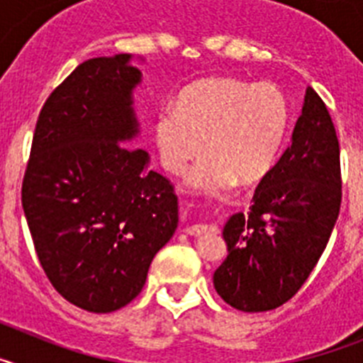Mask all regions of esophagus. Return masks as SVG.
<instances>
[{"label":"esophagus","instance_id":"34e87169","mask_svg":"<svg viewBox=\"0 0 363 363\" xmlns=\"http://www.w3.org/2000/svg\"><path fill=\"white\" fill-rule=\"evenodd\" d=\"M218 227L216 225H205V223H196V225H191L185 229V233L189 236H201V234H211V233H216Z\"/></svg>","mask_w":363,"mask_h":363}]
</instances>
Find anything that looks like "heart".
<instances>
[{"mask_svg": "<svg viewBox=\"0 0 363 363\" xmlns=\"http://www.w3.org/2000/svg\"><path fill=\"white\" fill-rule=\"evenodd\" d=\"M291 123L287 96L272 83H249L213 76L179 92L174 107L154 121L160 162L171 174L207 156L189 174L196 191L218 192L229 185H252L271 172Z\"/></svg>", "mask_w": 363, "mask_h": 363, "instance_id": "obj_1", "label": "heart"}]
</instances>
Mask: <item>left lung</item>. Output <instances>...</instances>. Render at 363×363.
Instances as JSON below:
<instances>
[{"label":"left lung","instance_id":"8db88e82","mask_svg":"<svg viewBox=\"0 0 363 363\" xmlns=\"http://www.w3.org/2000/svg\"><path fill=\"white\" fill-rule=\"evenodd\" d=\"M342 201L340 145L329 111L307 86L291 145L259 182L249 213L223 227L227 258L214 289L234 309L264 313L300 291L325 251Z\"/></svg>","mask_w":363,"mask_h":363}]
</instances>
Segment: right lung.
<instances>
[{
  "instance_id": "right-lung-1",
  "label": "right lung",
  "mask_w": 363,
  "mask_h": 363,
  "mask_svg": "<svg viewBox=\"0 0 363 363\" xmlns=\"http://www.w3.org/2000/svg\"><path fill=\"white\" fill-rule=\"evenodd\" d=\"M133 54L92 57L45 101L21 187L36 255L54 289L91 313L142 293L150 262L178 227V198L147 169Z\"/></svg>"
}]
</instances>
